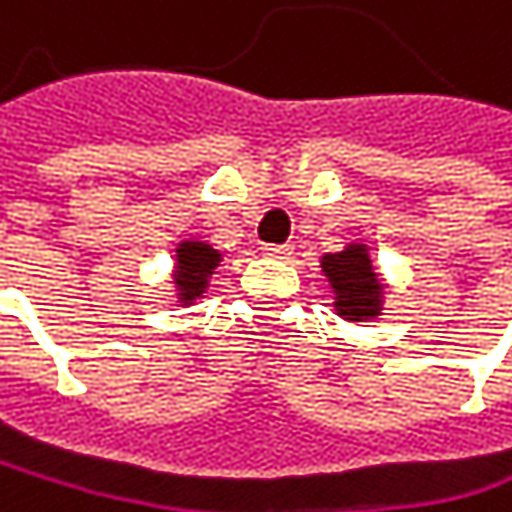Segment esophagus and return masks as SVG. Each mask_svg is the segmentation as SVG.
Returning <instances> with one entry per match:
<instances>
[{"instance_id":"esophagus-1","label":"esophagus","mask_w":512,"mask_h":512,"mask_svg":"<svg viewBox=\"0 0 512 512\" xmlns=\"http://www.w3.org/2000/svg\"><path fill=\"white\" fill-rule=\"evenodd\" d=\"M292 253V244H265L262 247V256H268V259H286Z\"/></svg>"}]
</instances>
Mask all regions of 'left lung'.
I'll use <instances>...</instances> for the list:
<instances>
[{
	"label": "left lung",
	"mask_w": 512,
	"mask_h": 512,
	"mask_svg": "<svg viewBox=\"0 0 512 512\" xmlns=\"http://www.w3.org/2000/svg\"><path fill=\"white\" fill-rule=\"evenodd\" d=\"M329 289L335 295L332 307L347 323H374L383 313L386 283L374 268L371 247L362 241H350L341 253H326L319 259Z\"/></svg>",
	"instance_id": "obj_1"
}]
</instances>
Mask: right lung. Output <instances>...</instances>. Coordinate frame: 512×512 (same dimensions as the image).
<instances>
[{
    "label": "right lung",
    "instance_id": "right-lung-1",
    "mask_svg": "<svg viewBox=\"0 0 512 512\" xmlns=\"http://www.w3.org/2000/svg\"><path fill=\"white\" fill-rule=\"evenodd\" d=\"M223 262V253L199 238H183L174 247V271H171V283H174V301L177 304H196L208 286L211 277L217 271V265Z\"/></svg>",
    "mask_w": 512,
    "mask_h": 512
}]
</instances>
